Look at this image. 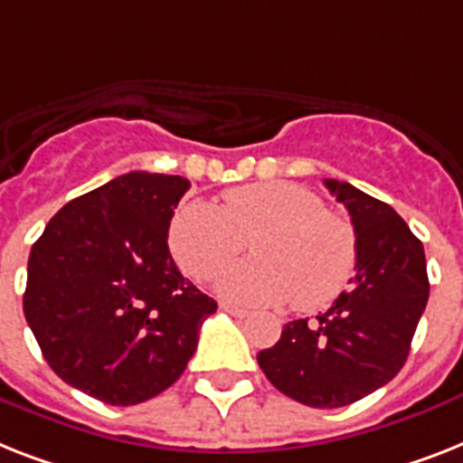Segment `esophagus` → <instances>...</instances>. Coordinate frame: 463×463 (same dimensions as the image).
<instances>
[{
  "instance_id": "1",
  "label": "esophagus",
  "mask_w": 463,
  "mask_h": 463,
  "mask_svg": "<svg viewBox=\"0 0 463 463\" xmlns=\"http://www.w3.org/2000/svg\"><path fill=\"white\" fill-rule=\"evenodd\" d=\"M221 309H223L225 314H231V317H235V318H247V317H250V311L240 309V307H231V304H221Z\"/></svg>"
}]
</instances>
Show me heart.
<instances>
[{
  "instance_id": "1",
  "label": "heart",
  "mask_w": 463,
  "mask_h": 463,
  "mask_svg": "<svg viewBox=\"0 0 463 463\" xmlns=\"http://www.w3.org/2000/svg\"><path fill=\"white\" fill-rule=\"evenodd\" d=\"M251 240V261L216 280L235 304H280L318 311L347 290L356 270L354 228L326 212L321 199L295 183H254L228 190L223 206L204 199L180 204L168 225L173 259L194 280H209Z\"/></svg>"
}]
</instances>
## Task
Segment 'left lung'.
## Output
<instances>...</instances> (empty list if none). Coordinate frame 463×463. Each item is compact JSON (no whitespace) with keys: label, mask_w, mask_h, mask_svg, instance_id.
Masks as SVG:
<instances>
[{"label":"left lung","mask_w":463,"mask_h":463,"mask_svg":"<svg viewBox=\"0 0 463 463\" xmlns=\"http://www.w3.org/2000/svg\"><path fill=\"white\" fill-rule=\"evenodd\" d=\"M347 206L359 244L349 290L314 321L297 318L257 362L273 385L314 409L347 407L400 373L428 304L423 244L392 206L323 180Z\"/></svg>","instance_id":"left-lung-1"}]
</instances>
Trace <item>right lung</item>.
I'll use <instances>...</instances> for the list:
<instances>
[{
	"instance_id": "right-lung-1",
	"label": "right lung",
	"mask_w": 463,
	"mask_h": 463,
	"mask_svg": "<svg viewBox=\"0 0 463 463\" xmlns=\"http://www.w3.org/2000/svg\"><path fill=\"white\" fill-rule=\"evenodd\" d=\"M187 190L130 171L59 209L30 250L25 321L52 371L95 400L130 407L171 388L216 311L168 251Z\"/></svg>"
}]
</instances>
